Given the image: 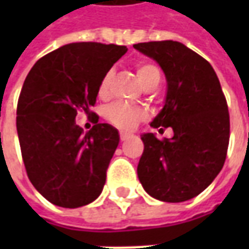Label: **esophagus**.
I'll use <instances>...</instances> for the list:
<instances>
[{
  "label": "esophagus",
  "mask_w": 249,
  "mask_h": 249,
  "mask_svg": "<svg viewBox=\"0 0 249 249\" xmlns=\"http://www.w3.org/2000/svg\"><path fill=\"white\" fill-rule=\"evenodd\" d=\"M130 136H132L130 133H125V132H121V133H120V139H121V141H125V140H128Z\"/></svg>",
  "instance_id": "obj_1"
}]
</instances>
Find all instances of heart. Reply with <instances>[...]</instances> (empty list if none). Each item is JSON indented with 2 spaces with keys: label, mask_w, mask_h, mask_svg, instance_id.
<instances>
[{
  "label": "heart",
  "mask_w": 249,
  "mask_h": 249,
  "mask_svg": "<svg viewBox=\"0 0 249 249\" xmlns=\"http://www.w3.org/2000/svg\"><path fill=\"white\" fill-rule=\"evenodd\" d=\"M136 73H137L141 85L145 89H155L161 80L159 68L151 62H139L136 65ZM112 78H113V71H108L101 77L97 88V94L100 98L105 100L109 97ZM105 117L110 124H113L120 129L132 130L139 125V123L146 119V112L139 107H130L126 104L117 103L110 105L107 109Z\"/></svg>",
  "instance_id": "1"
}]
</instances>
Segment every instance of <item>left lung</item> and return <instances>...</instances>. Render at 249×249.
Here are the masks:
<instances>
[{"mask_svg": "<svg viewBox=\"0 0 249 249\" xmlns=\"http://www.w3.org/2000/svg\"><path fill=\"white\" fill-rule=\"evenodd\" d=\"M160 65L167 80L164 107L152 128H172V139L142 133L137 176L148 195L181 203L203 192L224 165L230 113L213 68L178 41L133 45Z\"/></svg>", "mask_w": 249, "mask_h": 249, "instance_id": "left-lung-1", "label": "left lung"}]
</instances>
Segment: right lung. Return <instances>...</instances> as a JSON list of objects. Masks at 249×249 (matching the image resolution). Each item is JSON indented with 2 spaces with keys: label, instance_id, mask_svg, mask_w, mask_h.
I'll use <instances>...</instances> for the list:
<instances>
[{
  "label": "right lung",
  "instance_id": "add662e5",
  "mask_svg": "<svg viewBox=\"0 0 249 249\" xmlns=\"http://www.w3.org/2000/svg\"><path fill=\"white\" fill-rule=\"evenodd\" d=\"M126 46L73 42L40 58L25 78L17 105V133L30 183L62 208L92 203L103 192L119 130L98 124L84 133L78 109L96 104L101 77Z\"/></svg>",
  "mask_w": 249,
  "mask_h": 249
}]
</instances>
